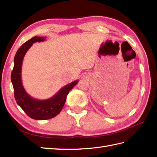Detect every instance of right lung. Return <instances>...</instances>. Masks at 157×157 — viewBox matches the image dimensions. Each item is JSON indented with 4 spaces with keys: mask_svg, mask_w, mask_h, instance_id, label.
I'll list each match as a JSON object with an SVG mask.
<instances>
[{
    "mask_svg": "<svg viewBox=\"0 0 157 157\" xmlns=\"http://www.w3.org/2000/svg\"><path fill=\"white\" fill-rule=\"evenodd\" d=\"M46 37L35 36L21 46L14 58V67L11 79L14 89L15 98L17 105L29 117L36 120H46L55 117L61 112L69 92L78 84L75 80L66 85L48 99L38 100L29 95L23 88L21 81V67L25 53L34 42H43Z\"/></svg>",
    "mask_w": 157,
    "mask_h": 157,
    "instance_id": "right-lung-1",
    "label": "right lung"
}]
</instances>
